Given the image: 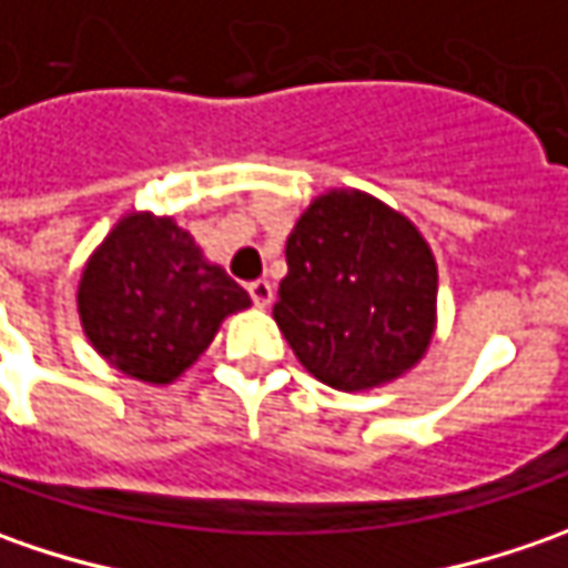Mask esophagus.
<instances>
[{
  "mask_svg": "<svg viewBox=\"0 0 568 568\" xmlns=\"http://www.w3.org/2000/svg\"><path fill=\"white\" fill-rule=\"evenodd\" d=\"M250 296H252V303H255V306H262V310H265V306H272L274 284H272V281H265V277H262V281H252Z\"/></svg>",
  "mask_w": 568,
  "mask_h": 568,
  "instance_id": "34e87169",
  "label": "esophagus"
}]
</instances>
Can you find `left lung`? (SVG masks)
Here are the masks:
<instances>
[{"label": "left lung", "instance_id": "left-lung-1", "mask_svg": "<svg viewBox=\"0 0 568 568\" xmlns=\"http://www.w3.org/2000/svg\"><path fill=\"white\" fill-rule=\"evenodd\" d=\"M284 252L274 322L306 373L338 392H369L424 361L439 272L410 217L363 189H328L300 214Z\"/></svg>", "mask_w": 568, "mask_h": 568}]
</instances>
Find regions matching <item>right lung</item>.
<instances>
[{
	"label": "right lung",
	"mask_w": 568,
	"mask_h": 568,
	"mask_svg": "<svg viewBox=\"0 0 568 568\" xmlns=\"http://www.w3.org/2000/svg\"><path fill=\"white\" fill-rule=\"evenodd\" d=\"M84 338L122 376L170 385L199 361L250 294L205 258L170 214L125 211L88 255L78 281Z\"/></svg>",
	"instance_id": "add662e5"
}]
</instances>
